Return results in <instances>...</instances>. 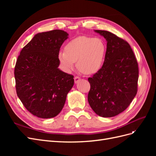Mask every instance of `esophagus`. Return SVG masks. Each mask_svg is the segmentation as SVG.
<instances>
[{
  "label": "esophagus",
  "mask_w": 156,
  "mask_h": 156,
  "mask_svg": "<svg viewBox=\"0 0 156 156\" xmlns=\"http://www.w3.org/2000/svg\"><path fill=\"white\" fill-rule=\"evenodd\" d=\"M80 80H81V78H80L79 77H78V76H75V77H74V81H75V83H77Z\"/></svg>",
  "instance_id": "34e87169"
}]
</instances>
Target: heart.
I'll list each match as a JSON object with an SVG mask.
<instances>
[{"mask_svg": "<svg viewBox=\"0 0 156 156\" xmlns=\"http://www.w3.org/2000/svg\"><path fill=\"white\" fill-rule=\"evenodd\" d=\"M106 46L100 38L79 36L69 41L58 59L65 69L69 70L77 61V67L87 75L97 73L104 62Z\"/></svg>", "mask_w": 156, "mask_h": 156, "instance_id": "heart-1", "label": "heart"}]
</instances>
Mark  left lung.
<instances>
[{"label": "left lung", "mask_w": 156, "mask_h": 156, "mask_svg": "<svg viewBox=\"0 0 156 156\" xmlns=\"http://www.w3.org/2000/svg\"><path fill=\"white\" fill-rule=\"evenodd\" d=\"M94 31L106 39L107 50L101 68L88 79V101L98 115L112 117L126 110L136 96L138 63L126 41L108 31Z\"/></svg>", "instance_id": "left-lung-1"}]
</instances>
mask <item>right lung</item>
Wrapping results in <instances>:
<instances>
[{"label":"right lung","mask_w":156,"mask_h":156,"mask_svg":"<svg viewBox=\"0 0 156 156\" xmlns=\"http://www.w3.org/2000/svg\"><path fill=\"white\" fill-rule=\"evenodd\" d=\"M68 34L62 30L37 33L21 51L14 70L17 96L31 114L58 115L73 86V75L58 69V54Z\"/></svg>","instance_id":"right-lung-1"}]
</instances>
